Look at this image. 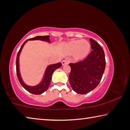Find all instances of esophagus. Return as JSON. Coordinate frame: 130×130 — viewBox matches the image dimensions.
<instances>
[{
    "label": "esophagus",
    "mask_w": 130,
    "mask_h": 130,
    "mask_svg": "<svg viewBox=\"0 0 130 130\" xmlns=\"http://www.w3.org/2000/svg\"><path fill=\"white\" fill-rule=\"evenodd\" d=\"M62 65H66L68 64V62L67 60H63L62 61Z\"/></svg>",
    "instance_id": "obj_1"
}]
</instances>
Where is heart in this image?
<instances>
[{
  "label": "heart",
  "mask_w": 130,
  "mask_h": 130,
  "mask_svg": "<svg viewBox=\"0 0 130 130\" xmlns=\"http://www.w3.org/2000/svg\"><path fill=\"white\" fill-rule=\"evenodd\" d=\"M91 44L85 39L71 41L65 45L63 50L68 54L73 53V58L76 61H81L88 55Z\"/></svg>",
  "instance_id": "b5f03b06"
}]
</instances>
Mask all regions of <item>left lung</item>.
I'll return each mask as SVG.
<instances>
[{"label":"left lung","mask_w":130,"mask_h":130,"mask_svg":"<svg viewBox=\"0 0 130 130\" xmlns=\"http://www.w3.org/2000/svg\"><path fill=\"white\" fill-rule=\"evenodd\" d=\"M92 50L84 60L70 63L69 76L70 85L74 92L85 94L96 88L102 80L105 68L104 50L94 39L90 38Z\"/></svg>","instance_id":"8db88e82"}]
</instances>
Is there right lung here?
Wrapping results in <instances>:
<instances>
[{
    "instance_id": "obj_1",
    "label": "right lung",
    "mask_w": 130,
    "mask_h": 130,
    "mask_svg": "<svg viewBox=\"0 0 130 130\" xmlns=\"http://www.w3.org/2000/svg\"><path fill=\"white\" fill-rule=\"evenodd\" d=\"M50 36H37L34 37V38H30L26 40L25 42L23 43V45H22L21 49H19L18 53L17 54V60H16V69H17V74L18 80L20 83L22 85L24 88H25L26 91L30 92L32 94H40L43 93L44 92H45L48 89V88L49 87L50 81L52 80V74L54 72V70L58 69L60 67H61L62 63L61 62H58L57 63H55V64L50 65L47 67L46 69L45 70V73L44 74V77L42 80L41 82L38 85H36L34 87H30L27 85L26 84L23 82L22 77H21L20 73H19V57L20 53L21 52V50L22 49L23 46L25 45V44L28 41H31V40H41L46 41L48 42H50Z\"/></svg>"
}]
</instances>
